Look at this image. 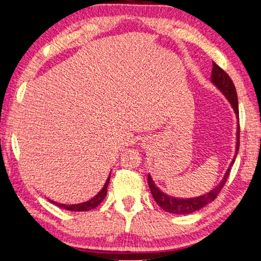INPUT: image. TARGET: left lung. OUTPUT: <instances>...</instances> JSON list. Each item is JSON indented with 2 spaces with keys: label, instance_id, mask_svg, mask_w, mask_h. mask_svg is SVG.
I'll return each instance as SVG.
<instances>
[{
  "label": "left lung",
  "instance_id": "obj_1",
  "mask_svg": "<svg viewBox=\"0 0 261 261\" xmlns=\"http://www.w3.org/2000/svg\"><path fill=\"white\" fill-rule=\"evenodd\" d=\"M212 83L226 95V98L228 99L230 105H232V108L234 109V112H236L237 117H239V106H238V95H237L236 86H234V84L232 82V79L229 78V75L227 74V73L223 71L220 66L216 65L215 62H213ZM239 143H240V127L238 126L236 156H234L232 163L229 164V168L227 169L226 174L223 176V179L215 187L214 189L199 197H193V199H177V197L169 196L167 194H164L162 190L157 188L156 185L152 181L151 176L148 175L149 188L151 190L152 197L155 199L157 204H159L163 211H166L168 213H172V214H190V213L199 211V209L204 207V205L211 203L212 201H214L216 197H218L219 193L221 192L223 186H225L227 178H228L230 168H232V166L234 164L237 153L239 151Z\"/></svg>",
  "mask_w": 261,
  "mask_h": 261
}]
</instances>
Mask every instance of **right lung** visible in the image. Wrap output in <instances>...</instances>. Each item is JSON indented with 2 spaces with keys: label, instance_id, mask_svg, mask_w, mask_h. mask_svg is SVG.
<instances>
[{
  "label": "right lung",
  "instance_id": "add662e5",
  "mask_svg": "<svg viewBox=\"0 0 261 261\" xmlns=\"http://www.w3.org/2000/svg\"><path fill=\"white\" fill-rule=\"evenodd\" d=\"M111 175V174H110ZM110 175L108 179H106L104 187H102V189L99 192L97 195L92 199L86 201V202H83V203H78V204H62V203H58V202H54V201H50V202L57 204L58 207L60 208H64V209H67V211H72V212H86V211H91V209H93L97 207L98 204L101 203V201L105 199L106 196V193H108V186H109V182H110Z\"/></svg>",
  "mask_w": 261,
  "mask_h": 261
}]
</instances>
